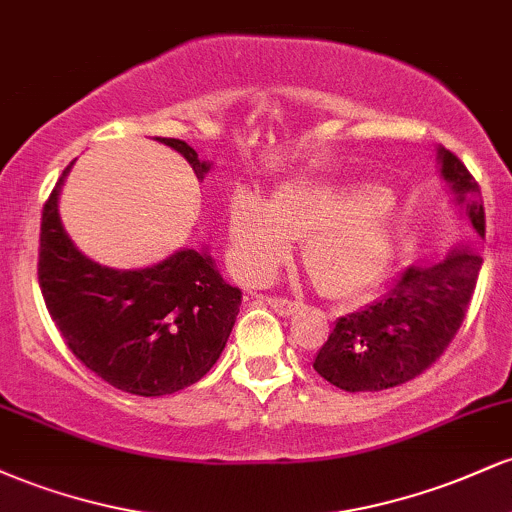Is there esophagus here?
Listing matches in <instances>:
<instances>
[{
	"instance_id": "1",
	"label": "esophagus",
	"mask_w": 512,
	"mask_h": 512,
	"mask_svg": "<svg viewBox=\"0 0 512 512\" xmlns=\"http://www.w3.org/2000/svg\"><path fill=\"white\" fill-rule=\"evenodd\" d=\"M267 303L272 305V308L276 310V313L284 315V317L293 315V313H296L298 308H301V305H298L296 301H286V298H267Z\"/></svg>"
}]
</instances>
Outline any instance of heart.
<instances>
[{
	"mask_svg": "<svg viewBox=\"0 0 512 512\" xmlns=\"http://www.w3.org/2000/svg\"><path fill=\"white\" fill-rule=\"evenodd\" d=\"M233 262L245 281H267L303 240V269L322 296L358 301L392 255V197L383 187L289 182L272 202L238 190L228 209Z\"/></svg>",
	"mask_w": 512,
	"mask_h": 512,
	"instance_id": "1",
	"label": "heart"
}]
</instances>
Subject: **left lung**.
I'll list each match as a JSON object with an SVG mask.
<instances>
[{
  "label": "left lung",
  "mask_w": 512,
  "mask_h": 512,
  "mask_svg": "<svg viewBox=\"0 0 512 512\" xmlns=\"http://www.w3.org/2000/svg\"><path fill=\"white\" fill-rule=\"evenodd\" d=\"M440 173L474 231L484 238L477 180L452 151L438 149ZM481 269L477 240L457 245L433 267H409L380 301L339 317L313 368L346 392L404 385L443 356L460 330Z\"/></svg>",
  "instance_id": "left-lung-1"
}]
</instances>
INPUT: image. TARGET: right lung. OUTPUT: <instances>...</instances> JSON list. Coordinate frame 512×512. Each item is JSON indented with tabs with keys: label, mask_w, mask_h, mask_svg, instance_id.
<instances>
[{
	"label": "right lung",
	"mask_w": 512,
	"mask_h": 512,
	"mask_svg": "<svg viewBox=\"0 0 512 512\" xmlns=\"http://www.w3.org/2000/svg\"><path fill=\"white\" fill-rule=\"evenodd\" d=\"M185 156L199 180L211 163L180 139L156 137ZM50 192L40 219L38 281L72 354L117 390L161 397L195 385L221 356L243 293L207 252L178 250L144 269H110L81 255Z\"/></svg>",
	"instance_id": "add662e5"
}]
</instances>
